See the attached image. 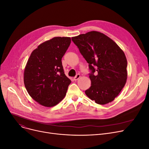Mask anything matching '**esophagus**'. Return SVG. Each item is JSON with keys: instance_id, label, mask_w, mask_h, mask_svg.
<instances>
[{"instance_id": "1", "label": "esophagus", "mask_w": 149, "mask_h": 149, "mask_svg": "<svg viewBox=\"0 0 149 149\" xmlns=\"http://www.w3.org/2000/svg\"><path fill=\"white\" fill-rule=\"evenodd\" d=\"M81 77V75L79 74H76V76L74 77V80L76 81H77L79 79V77Z\"/></svg>"}]
</instances>
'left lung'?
Masks as SVG:
<instances>
[{
	"instance_id": "obj_1",
	"label": "left lung",
	"mask_w": 149,
	"mask_h": 149,
	"mask_svg": "<svg viewBox=\"0 0 149 149\" xmlns=\"http://www.w3.org/2000/svg\"><path fill=\"white\" fill-rule=\"evenodd\" d=\"M88 63L91 87L85 93L96 104L111 102L126 83L127 62L119 47L104 34L90 31L72 38Z\"/></svg>"
}]
</instances>
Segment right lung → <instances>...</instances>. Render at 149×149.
I'll list each match as a JSON object with an SVG mask.
<instances>
[{"instance_id": "1", "label": "right lung", "mask_w": 149, "mask_h": 149, "mask_svg": "<svg viewBox=\"0 0 149 149\" xmlns=\"http://www.w3.org/2000/svg\"><path fill=\"white\" fill-rule=\"evenodd\" d=\"M71 43L68 37H55L33 51L24 70V81L28 94L45 107L57 105L66 95L71 83L65 76L62 58Z\"/></svg>"}]
</instances>
